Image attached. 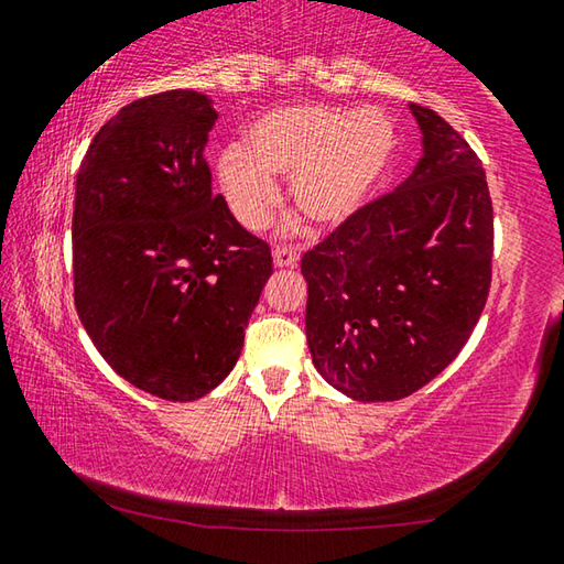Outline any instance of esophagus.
Instances as JSON below:
<instances>
[{
	"label": "esophagus",
	"mask_w": 564,
	"mask_h": 564,
	"mask_svg": "<svg viewBox=\"0 0 564 564\" xmlns=\"http://www.w3.org/2000/svg\"><path fill=\"white\" fill-rule=\"evenodd\" d=\"M272 260H274L276 270H292V267H297L300 254L290 250V247H276V250L272 252Z\"/></svg>",
	"instance_id": "34e87169"
}]
</instances>
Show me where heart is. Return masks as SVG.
Returning <instances> with one entry per match:
<instances>
[{
	"instance_id": "1",
	"label": "heart",
	"mask_w": 564,
	"mask_h": 564,
	"mask_svg": "<svg viewBox=\"0 0 564 564\" xmlns=\"http://www.w3.org/2000/svg\"><path fill=\"white\" fill-rule=\"evenodd\" d=\"M397 128L377 108L341 111L284 106L257 118L245 145L217 155V183L247 230H262L280 205L274 175H290V200L322 227L337 230L357 215L387 175Z\"/></svg>"
}]
</instances>
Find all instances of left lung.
<instances>
[{
	"label": "left lung",
	"mask_w": 564,
	"mask_h": 564,
	"mask_svg": "<svg viewBox=\"0 0 564 564\" xmlns=\"http://www.w3.org/2000/svg\"><path fill=\"white\" fill-rule=\"evenodd\" d=\"M421 158L397 191L304 252L314 369L354 401H399L458 357L490 290L486 171L443 121L409 104Z\"/></svg>",
	"instance_id": "left-lung-1"
}]
</instances>
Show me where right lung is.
Segmentation results:
<instances>
[{
	"instance_id": "add662e5",
	"label": "right lung",
	"mask_w": 564,
	"mask_h": 564,
	"mask_svg": "<svg viewBox=\"0 0 564 564\" xmlns=\"http://www.w3.org/2000/svg\"><path fill=\"white\" fill-rule=\"evenodd\" d=\"M213 98L177 88L123 106L76 175L74 302L118 377L195 401L240 359L270 247L213 195Z\"/></svg>"
}]
</instances>
